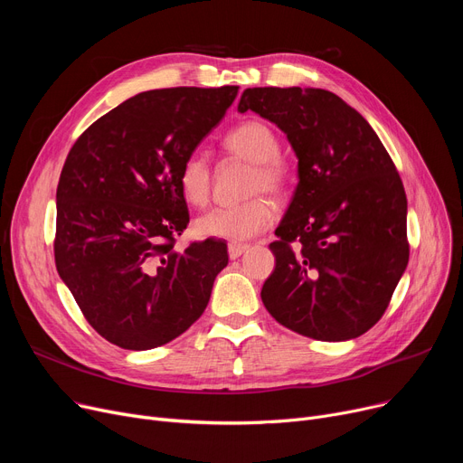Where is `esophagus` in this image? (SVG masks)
<instances>
[{
	"instance_id": "34e87169",
	"label": "esophagus",
	"mask_w": 463,
	"mask_h": 463,
	"mask_svg": "<svg viewBox=\"0 0 463 463\" xmlns=\"http://www.w3.org/2000/svg\"><path fill=\"white\" fill-rule=\"evenodd\" d=\"M250 250L248 244H240V241H231L227 251H229V257L231 259H238L241 253H246Z\"/></svg>"
}]
</instances>
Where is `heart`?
Returning a JSON list of instances; mask_svg holds the SVG:
<instances>
[{
    "instance_id": "1",
    "label": "heart",
    "mask_w": 463,
    "mask_h": 463,
    "mask_svg": "<svg viewBox=\"0 0 463 463\" xmlns=\"http://www.w3.org/2000/svg\"><path fill=\"white\" fill-rule=\"evenodd\" d=\"M223 148L244 161L251 163L248 180V194L255 197L236 206L213 208L197 217L194 231L204 238H223L244 241L264 229H269L276 217L274 204L259 193H270L281 197L288 185V170L279 159V138L276 131L262 119H248L236 126L223 138ZM178 187L182 197L193 206H204L212 193V168L201 152L189 154L178 170Z\"/></svg>"
}]
</instances>
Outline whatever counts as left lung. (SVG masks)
Masks as SVG:
<instances>
[{"label":"left lung","mask_w":463,"mask_h":463,"mask_svg":"<svg viewBox=\"0 0 463 463\" xmlns=\"http://www.w3.org/2000/svg\"><path fill=\"white\" fill-rule=\"evenodd\" d=\"M270 119L298 157V185L270 250L264 307L321 342L368 332L407 269V197L383 142L342 97L319 88H248L238 112Z\"/></svg>","instance_id":"8db88e82"}]
</instances>
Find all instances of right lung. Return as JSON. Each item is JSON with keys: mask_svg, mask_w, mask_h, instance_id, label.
I'll return each mask as SVG.
<instances>
[{"mask_svg": "<svg viewBox=\"0 0 463 463\" xmlns=\"http://www.w3.org/2000/svg\"><path fill=\"white\" fill-rule=\"evenodd\" d=\"M238 86L142 91L79 137L56 191L54 259L86 321L107 342H173L208 306L227 262L222 240L175 250L189 223L182 161L222 121Z\"/></svg>", "mask_w": 463, "mask_h": 463, "instance_id": "1", "label": "right lung"}]
</instances>
